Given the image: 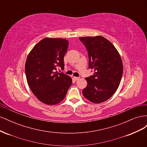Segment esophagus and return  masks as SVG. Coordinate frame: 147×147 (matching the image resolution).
<instances>
[{"instance_id": "34e87169", "label": "esophagus", "mask_w": 147, "mask_h": 147, "mask_svg": "<svg viewBox=\"0 0 147 147\" xmlns=\"http://www.w3.org/2000/svg\"><path fill=\"white\" fill-rule=\"evenodd\" d=\"M74 78L75 80H76V81H77V80H78L80 78H79V77H74Z\"/></svg>"}]
</instances>
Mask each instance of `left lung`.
<instances>
[{"label":"left lung","mask_w":147,"mask_h":147,"mask_svg":"<svg viewBox=\"0 0 147 147\" xmlns=\"http://www.w3.org/2000/svg\"><path fill=\"white\" fill-rule=\"evenodd\" d=\"M88 53L89 69L93 75L85 78L88 84L83 94L95 104L103 102L116 92L121 81L123 67L117 49L101 36L79 38Z\"/></svg>","instance_id":"1"}]
</instances>
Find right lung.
<instances>
[{
	"label": "right lung",
	"instance_id": "obj_1",
	"mask_svg": "<svg viewBox=\"0 0 147 147\" xmlns=\"http://www.w3.org/2000/svg\"><path fill=\"white\" fill-rule=\"evenodd\" d=\"M69 47L65 38H45L29 53L25 64L28 83L37 98L48 105L58 104L65 97L72 78L56 72L64 69V57Z\"/></svg>",
	"mask_w": 147,
	"mask_h": 147
}]
</instances>
